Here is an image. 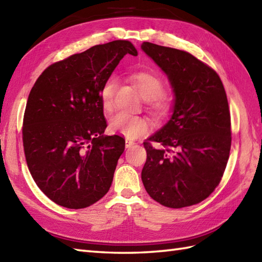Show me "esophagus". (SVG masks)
Instances as JSON below:
<instances>
[{"mask_svg": "<svg viewBox=\"0 0 262 262\" xmlns=\"http://www.w3.org/2000/svg\"><path fill=\"white\" fill-rule=\"evenodd\" d=\"M134 142H133V141H130V140H126V142H125V145H126V147L127 148H129V147H132L133 145H134Z\"/></svg>", "mask_w": 262, "mask_h": 262, "instance_id": "1", "label": "esophagus"}]
</instances>
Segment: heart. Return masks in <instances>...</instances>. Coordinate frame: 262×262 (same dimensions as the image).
Masks as SVG:
<instances>
[{"mask_svg": "<svg viewBox=\"0 0 262 262\" xmlns=\"http://www.w3.org/2000/svg\"><path fill=\"white\" fill-rule=\"evenodd\" d=\"M132 82L140 96L148 101V108L158 118H165L170 113V103L161 98L164 94L165 88L163 82L157 75L148 72H138L132 76ZM116 90L115 79H110L105 83L102 93L101 102L105 114H111L114 109V93ZM110 129L120 133L129 140H135L144 136L151 128V122L145 117H126L116 115L109 121Z\"/></svg>", "mask_w": 262, "mask_h": 262, "instance_id": "obj_1", "label": "heart"}]
</instances>
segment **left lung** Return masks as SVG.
I'll return each mask as SVG.
<instances>
[{"mask_svg": "<svg viewBox=\"0 0 262 262\" xmlns=\"http://www.w3.org/2000/svg\"><path fill=\"white\" fill-rule=\"evenodd\" d=\"M141 47L168 76L174 94L170 120L144 142L143 185L166 207L198 204L219 186L230 157L231 116L223 83L187 52L147 41Z\"/></svg>", "mask_w": 262, "mask_h": 262, "instance_id": "1", "label": "left lung"}]
</instances>
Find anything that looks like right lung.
Segmentation results:
<instances>
[{
    "label": "right lung",
    "instance_id": "obj_1",
    "mask_svg": "<svg viewBox=\"0 0 262 262\" xmlns=\"http://www.w3.org/2000/svg\"><path fill=\"white\" fill-rule=\"evenodd\" d=\"M126 54L115 40L74 54L42 72L26 105L22 140L39 189L59 206L85 208L108 192L125 140L105 136L101 92Z\"/></svg>",
    "mask_w": 262,
    "mask_h": 262
}]
</instances>
